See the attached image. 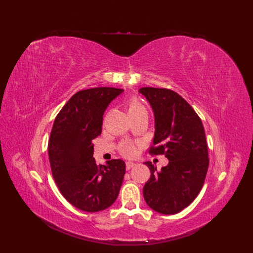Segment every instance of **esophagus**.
<instances>
[{"label": "esophagus", "mask_w": 253, "mask_h": 253, "mask_svg": "<svg viewBox=\"0 0 253 253\" xmlns=\"http://www.w3.org/2000/svg\"><path fill=\"white\" fill-rule=\"evenodd\" d=\"M134 166H136V164L133 163V162H126V169L127 170L131 169L132 167H134Z\"/></svg>", "instance_id": "esophagus-1"}]
</instances>
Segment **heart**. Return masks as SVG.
Masks as SVG:
<instances>
[{"label":"heart","mask_w":253,"mask_h":253,"mask_svg":"<svg viewBox=\"0 0 253 253\" xmlns=\"http://www.w3.org/2000/svg\"><path fill=\"white\" fill-rule=\"evenodd\" d=\"M127 112L130 117L141 113H147V110H145L144 106L137 99H131L127 104ZM136 145L132 142H126L122 147V152L129 157L134 156L136 154Z\"/></svg>","instance_id":"heart-1"}]
</instances>
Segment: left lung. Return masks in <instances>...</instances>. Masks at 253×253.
<instances>
[{
  "label": "left lung",
  "instance_id": "obj_1",
  "mask_svg": "<svg viewBox=\"0 0 253 253\" xmlns=\"http://www.w3.org/2000/svg\"><path fill=\"white\" fill-rule=\"evenodd\" d=\"M139 93L151 104L155 135L151 155H165L167 166L157 171L145 162L151 177L143 187L147 204L162 214H175L188 207L200 193L209 159L201 119L176 92L142 87Z\"/></svg>",
  "mask_w": 253,
  "mask_h": 253
}]
</instances>
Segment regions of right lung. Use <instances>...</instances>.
I'll list each match as a JSON object with an SVG mask.
<instances>
[{
    "label": "right lung",
    "instance_id": "add662e5",
    "mask_svg": "<svg viewBox=\"0 0 253 253\" xmlns=\"http://www.w3.org/2000/svg\"><path fill=\"white\" fill-rule=\"evenodd\" d=\"M123 89L91 88L77 92L53 124L48 143L52 175L62 196L76 208L97 212L114 204L125 174L120 159L97 165L94 139L101 133L103 114Z\"/></svg>",
    "mask_w": 253,
    "mask_h": 253
}]
</instances>
